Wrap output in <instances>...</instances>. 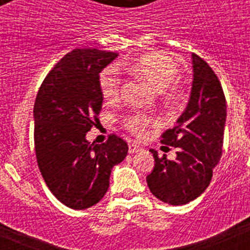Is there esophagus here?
I'll return each mask as SVG.
<instances>
[{
    "label": "esophagus",
    "instance_id": "obj_1",
    "mask_svg": "<svg viewBox=\"0 0 250 250\" xmlns=\"http://www.w3.org/2000/svg\"><path fill=\"white\" fill-rule=\"evenodd\" d=\"M141 146L136 143H129V152L130 154H135V152L140 151Z\"/></svg>",
    "mask_w": 250,
    "mask_h": 250
}]
</instances>
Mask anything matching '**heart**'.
Segmentation results:
<instances>
[{"label":"heart","mask_w":250,"mask_h":250,"mask_svg":"<svg viewBox=\"0 0 250 250\" xmlns=\"http://www.w3.org/2000/svg\"><path fill=\"white\" fill-rule=\"evenodd\" d=\"M120 67L145 81L167 103H173L180 96L178 83L174 81L178 76V66L173 57L163 51L145 52L136 59L123 61ZM99 87L104 100L107 104H114L119 100L121 80L116 68L112 66L104 68L99 75ZM123 124L130 132L140 135L145 127L155 124V120L144 114H129L124 116Z\"/></svg>","instance_id":"b5f03b06"}]
</instances>
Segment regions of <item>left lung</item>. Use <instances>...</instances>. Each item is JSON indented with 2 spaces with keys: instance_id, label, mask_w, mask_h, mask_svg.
<instances>
[{
  "instance_id": "1",
  "label": "left lung",
  "mask_w": 250,
  "mask_h": 250,
  "mask_svg": "<svg viewBox=\"0 0 250 250\" xmlns=\"http://www.w3.org/2000/svg\"><path fill=\"white\" fill-rule=\"evenodd\" d=\"M193 59L190 99L176 125L161 135V143L178 147L176 158H159L150 149L155 167L146 176L150 191L161 202L188 204L202 195L223 152L227 101L215 72L198 55ZM167 147V146H164Z\"/></svg>"
}]
</instances>
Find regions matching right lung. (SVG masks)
Segmentation results:
<instances>
[{
    "instance_id": "add662e5",
    "label": "right lung",
    "mask_w": 250,
    "mask_h": 250,
    "mask_svg": "<svg viewBox=\"0 0 250 250\" xmlns=\"http://www.w3.org/2000/svg\"><path fill=\"white\" fill-rule=\"evenodd\" d=\"M118 54L76 48L45 77L34 106L37 164L51 193L66 207L81 210L100 202L110 174L127 155V144L110 135L90 144L86 132L99 123L103 95L99 74Z\"/></svg>"
}]
</instances>
